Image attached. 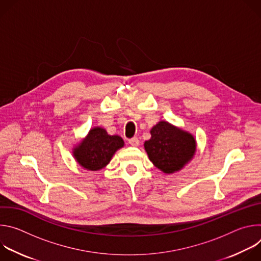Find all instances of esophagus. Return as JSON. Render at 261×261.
I'll list each match as a JSON object with an SVG mask.
<instances>
[{"mask_svg": "<svg viewBox=\"0 0 261 261\" xmlns=\"http://www.w3.org/2000/svg\"><path fill=\"white\" fill-rule=\"evenodd\" d=\"M128 142H129L132 146H137V145L139 144V140H138L137 137H132V138H130V139L128 140Z\"/></svg>", "mask_w": 261, "mask_h": 261, "instance_id": "obj_1", "label": "esophagus"}]
</instances>
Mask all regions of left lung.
Instances as JSON below:
<instances>
[{"label": "left lung", "instance_id": "8db88e82", "mask_svg": "<svg viewBox=\"0 0 261 261\" xmlns=\"http://www.w3.org/2000/svg\"><path fill=\"white\" fill-rule=\"evenodd\" d=\"M144 148L153 164L165 173L179 170L191 160L196 150L194 137L167 122L161 121L151 130Z\"/></svg>", "mask_w": 261, "mask_h": 261}]
</instances>
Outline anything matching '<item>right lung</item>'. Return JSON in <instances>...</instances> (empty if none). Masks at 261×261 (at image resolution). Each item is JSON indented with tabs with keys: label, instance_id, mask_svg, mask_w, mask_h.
<instances>
[{
	"label": "right lung",
	"instance_id": "1",
	"mask_svg": "<svg viewBox=\"0 0 261 261\" xmlns=\"http://www.w3.org/2000/svg\"><path fill=\"white\" fill-rule=\"evenodd\" d=\"M124 145L118 135H108L102 128H94L74 150V157L86 169L99 170L106 166L117 150Z\"/></svg>",
	"mask_w": 261,
	"mask_h": 261
}]
</instances>
